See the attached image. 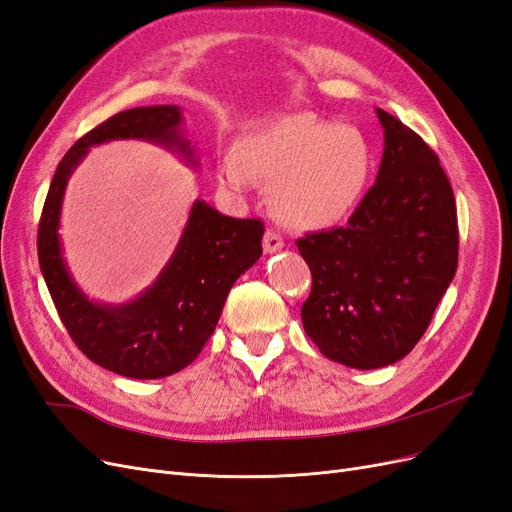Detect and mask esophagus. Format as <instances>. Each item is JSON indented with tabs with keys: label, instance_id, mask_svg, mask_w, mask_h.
<instances>
[{
	"label": "esophagus",
	"instance_id": "obj_1",
	"mask_svg": "<svg viewBox=\"0 0 512 512\" xmlns=\"http://www.w3.org/2000/svg\"><path fill=\"white\" fill-rule=\"evenodd\" d=\"M262 247H265L267 254H275L280 252L284 247V239L280 237V232H275L273 228H267L265 237H262Z\"/></svg>",
	"mask_w": 512,
	"mask_h": 512
}]
</instances>
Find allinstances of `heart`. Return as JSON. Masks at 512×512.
Wrapping results in <instances>:
<instances>
[{
    "mask_svg": "<svg viewBox=\"0 0 512 512\" xmlns=\"http://www.w3.org/2000/svg\"><path fill=\"white\" fill-rule=\"evenodd\" d=\"M220 183L241 192L271 185V209L299 230L342 224L361 205L374 175V149L354 126L314 115H282L247 130L220 164Z\"/></svg>",
    "mask_w": 512,
    "mask_h": 512,
    "instance_id": "1",
    "label": "heart"
}]
</instances>
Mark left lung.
Here are the masks:
<instances>
[{
  "instance_id": "left-lung-1",
  "label": "left lung",
  "mask_w": 512,
  "mask_h": 512,
  "mask_svg": "<svg viewBox=\"0 0 512 512\" xmlns=\"http://www.w3.org/2000/svg\"><path fill=\"white\" fill-rule=\"evenodd\" d=\"M384 128L378 179L342 228L307 232L312 271L303 329L331 361L397 363L427 331L459 256L455 194L421 136L376 108Z\"/></svg>"
}]
</instances>
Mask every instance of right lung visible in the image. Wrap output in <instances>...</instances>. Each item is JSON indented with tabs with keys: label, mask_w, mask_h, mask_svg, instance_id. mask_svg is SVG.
<instances>
[{
	"label": "right lung",
	"mask_w": 512,
	"mask_h": 512,
	"mask_svg": "<svg viewBox=\"0 0 512 512\" xmlns=\"http://www.w3.org/2000/svg\"><path fill=\"white\" fill-rule=\"evenodd\" d=\"M181 121L179 106H141L87 132L61 158L38 226L40 269L72 342L100 367L136 380L166 378L196 359L215 331L232 284L262 256L265 224L228 218L196 200L177 250L153 286L130 303L102 305L74 284L61 256V200L89 147L115 138H143L194 162Z\"/></svg>",
	"instance_id": "right-lung-1"
}]
</instances>
